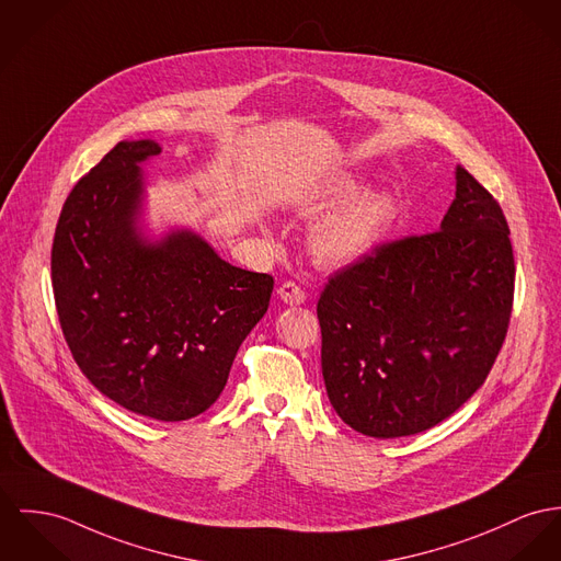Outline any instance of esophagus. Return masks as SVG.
Listing matches in <instances>:
<instances>
[{
  "instance_id": "34e87169",
  "label": "esophagus",
  "mask_w": 561,
  "mask_h": 561,
  "mask_svg": "<svg viewBox=\"0 0 561 561\" xmlns=\"http://www.w3.org/2000/svg\"><path fill=\"white\" fill-rule=\"evenodd\" d=\"M277 295H279L282 301L288 302V305H301V302H305V290L295 282H284L277 288Z\"/></svg>"
}]
</instances>
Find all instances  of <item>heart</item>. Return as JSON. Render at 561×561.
<instances>
[{"label":"heart","mask_w":561,"mask_h":561,"mask_svg":"<svg viewBox=\"0 0 561 561\" xmlns=\"http://www.w3.org/2000/svg\"><path fill=\"white\" fill-rule=\"evenodd\" d=\"M367 181L358 174H344L316 190L301 211L320 216L342 206L316 224L311 252L327 266H350L365 259L387 234L394 219L397 201L390 192H365Z\"/></svg>","instance_id":"1"}]
</instances>
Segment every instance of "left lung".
Instances as JSON below:
<instances>
[{"label": "left lung", "instance_id": "8db88e82", "mask_svg": "<svg viewBox=\"0 0 561 561\" xmlns=\"http://www.w3.org/2000/svg\"><path fill=\"white\" fill-rule=\"evenodd\" d=\"M439 230L376 248L318 301L322 376L345 425L427 432L486 380L504 344L515 256L497 201L466 169Z\"/></svg>", "mask_w": 561, "mask_h": 561}]
</instances>
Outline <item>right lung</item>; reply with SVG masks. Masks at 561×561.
I'll return each instance as SVG.
<instances>
[{"instance_id": "1", "label": "right lung", "mask_w": 561, "mask_h": 561, "mask_svg": "<svg viewBox=\"0 0 561 561\" xmlns=\"http://www.w3.org/2000/svg\"><path fill=\"white\" fill-rule=\"evenodd\" d=\"M156 140H122L75 185L50 275L68 347L102 394L134 414L187 421L216 403L273 277L217 256L194 230L145 234L142 162Z\"/></svg>"}]
</instances>
